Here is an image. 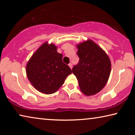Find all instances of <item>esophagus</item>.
Wrapping results in <instances>:
<instances>
[{"instance_id": "obj_1", "label": "esophagus", "mask_w": 135, "mask_h": 135, "mask_svg": "<svg viewBox=\"0 0 135 135\" xmlns=\"http://www.w3.org/2000/svg\"><path fill=\"white\" fill-rule=\"evenodd\" d=\"M68 65H69V67H70V68H71V69H72V68H73L72 64H71V63H70L69 64H68Z\"/></svg>"}]
</instances>
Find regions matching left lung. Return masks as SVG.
Listing matches in <instances>:
<instances>
[{
	"mask_svg": "<svg viewBox=\"0 0 135 135\" xmlns=\"http://www.w3.org/2000/svg\"><path fill=\"white\" fill-rule=\"evenodd\" d=\"M79 63L72 69L81 91L87 96L95 95L105 86L109 78L111 62L108 55L91 40L77 45Z\"/></svg>",
	"mask_w": 135,
	"mask_h": 135,
	"instance_id": "8db88e82",
	"label": "left lung"
}]
</instances>
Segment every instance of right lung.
I'll return each instance as SVG.
<instances>
[{"label": "right lung", "mask_w": 135, "mask_h": 135, "mask_svg": "<svg viewBox=\"0 0 135 135\" xmlns=\"http://www.w3.org/2000/svg\"><path fill=\"white\" fill-rule=\"evenodd\" d=\"M26 75L33 86L40 93H55L72 73L62 62V55L54 44H42L33 53L26 67Z\"/></svg>", "instance_id": "add662e5"}]
</instances>
